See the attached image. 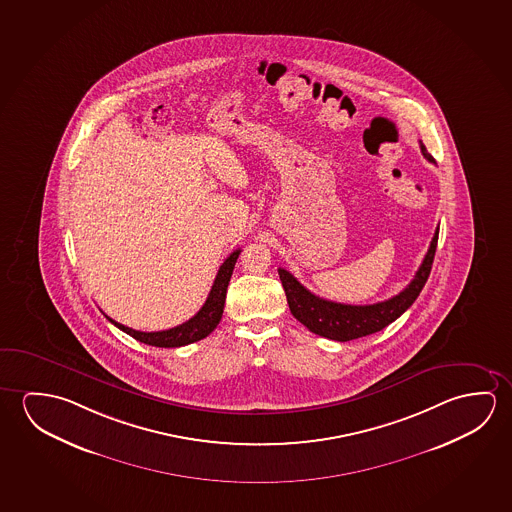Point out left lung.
<instances>
[{
    "instance_id": "8db88e82",
    "label": "left lung",
    "mask_w": 512,
    "mask_h": 512,
    "mask_svg": "<svg viewBox=\"0 0 512 512\" xmlns=\"http://www.w3.org/2000/svg\"><path fill=\"white\" fill-rule=\"evenodd\" d=\"M420 147L423 149V156L429 162H434V158L427 153L422 142H420ZM438 235L439 228L432 236L429 251L425 254L413 281L388 301L368 304V306H352V304L325 301L322 297H317L315 293L306 290L288 270L277 268L293 317L297 318L301 324L306 325L311 333L324 336L329 340H356V338H363L368 334L382 331L386 325L395 322L404 311L411 308V304L422 292L423 286L429 279L430 268H432V261H434V254L438 247Z\"/></svg>"
}]
</instances>
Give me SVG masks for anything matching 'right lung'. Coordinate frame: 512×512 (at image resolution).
<instances>
[{"label":"right lung","mask_w":512,"mask_h":512,"mask_svg":"<svg viewBox=\"0 0 512 512\" xmlns=\"http://www.w3.org/2000/svg\"><path fill=\"white\" fill-rule=\"evenodd\" d=\"M240 249L231 252L226 261L220 265L217 277L213 281L208 299L203 304V308L195 313L194 317L187 320L185 324L176 325L167 331H156V333H142V331H135L131 327L119 324L110 317L108 320L119 327L121 331L130 334L131 338L142 341L146 345H153V347H162V349H174V347H183L188 343L203 340L208 334L219 325L222 313H224V302H226V292H228L229 279L233 274L236 260L240 256Z\"/></svg>","instance_id":"right-lung-1"}]
</instances>
